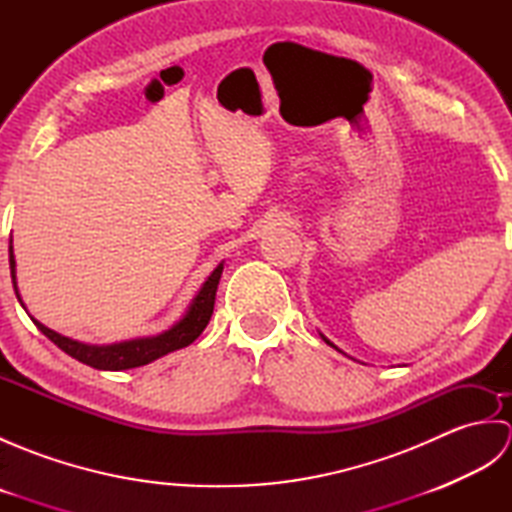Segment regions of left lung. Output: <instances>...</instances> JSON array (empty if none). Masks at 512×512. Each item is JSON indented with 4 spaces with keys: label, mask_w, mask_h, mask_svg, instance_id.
<instances>
[{
    "label": "left lung",
    "mask_w": 512,
    "mask_h": 512,
    "mask_svg": "<svg viewBox=\"0 0 512 512\" xmlns=\"http://www.w3.org/2000/svg\"><path fill=\"white\" fill-rule=\"evenodd\" d=\"M321 336H323V334H321ZM323 341H325V343H330V341H328V339H325V336H323ZM330 345H332V347H336V345H334V343H330ZM336 350H339V347H336ZM339 352H341V350H339Z\"/></svg>",
    "instance_id": "1"
}]
</instances>
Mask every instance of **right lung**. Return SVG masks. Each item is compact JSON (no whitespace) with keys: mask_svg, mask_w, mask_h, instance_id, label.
<instances>
[{"mask_svg":"<svg viewBox=\"0 0 512 512\" xmlns=\"http://www.w3.org/2000/svg\"><path fill=\"white\" fill-rule=\"evenodd\" d=\"M8 253H10V277H13L15 295H17L21 306H24V301H21L19 290H17L13 239H10ZM222 270H224V264L217 266L209 275V279L204 281L202 288L198 290V295L193 297L189 310L184 312V317L176 325H171L169 330H165L162 334H156V336H143V339H132V341L112 343V345H88V343L68 339V336H61L59 332L46 328V325L39 323L37 319H32V317L30 319L54 345L59 347V350L76 358L79 363H85L94 369H110V372H121V369L147 365L169 352L182 350V347H187L195 339H198V336L204 332V328L211 321L213 306H215V292H217V284H220Z\"/></svg>","mask_w":512,"mask_h":512,"instance_id":"right-lung-1","label":"right lung"}]
</instances>
